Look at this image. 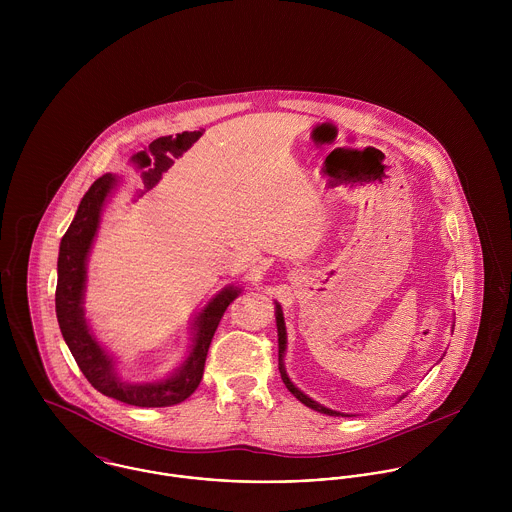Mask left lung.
Here are the masks:
<instances>
[{"mask_svg": "<svg viewBox=\"0 0 512 512\" xmlns=\"http://www.w3.org/2000/svg\"><path fill=\"white\" fill-rule=\"evenodd\" d=\"M276 325H278V347H280V351H278V357H280V374H282V380H284V384L288 386V390L292 392L293 396L301 402V404H305L307 408H311V410H315V412H321V414H327V416H345V414H341V412H335V410H329V408H325V406H321V404H317L315 400H311L307 394H303L299 388H295V384H293L292 380H290V376H288V372H286V366H284V355H286V323H284V313H282V307L276 303Z\"/></svg>", "mask_w": 512, "mask_h": 512, "instance_id": "8db88e82", "label": "left lung"}]
</instances>
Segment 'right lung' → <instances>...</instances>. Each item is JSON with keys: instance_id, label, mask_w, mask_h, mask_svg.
<instances>
[{"instance_id": "1", "label": "right lung", "mask_w": 512, "mask_h": 512, "mask_svg": "<svg viewBox=\"0 0 512 512\" xmlns=\"http://www.w3.org/2000/svg\"><path fill=\"white\" fill-rule=\"evenodd\" d=\"M118 181L112 173L102 175L92 183V187L82 197L78 211L74 215L69 230L65 232L59 248L57 262V293L55 307L61 333L73 353L74 361L86 380L104 396L120 400L130 406L140 408H161L173 406L187 400L199 386L205 370L207 353L213 335L219 327L226 307L238 297L240 288L228 286L217 293L209 305L199 313L195 325V339L185 363L179 366L169 378L153 380L142 384H130L120 380L112 357L100 347V343L90 333L84 319V288H86V262L98 232L100 215L104 203L116 189Z\"/></svg>"}]
</instances>
